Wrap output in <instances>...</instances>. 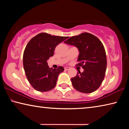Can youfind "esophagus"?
Returning a JSON list of instances; mask_svg holds the SVG:
<instances>
[{
	"label": "esophagus",
	"instance_id": "34e87169",
	"mask_svg": "<svg viewBox=\"0 0 129 129\" xmlns=\"http://www.w3.org/2000/svg\"><path fill=\"white\" fill-rule=\"evenodd\" d=\"M70 69V68L68 67H66L64 68V69L65 70V71H68V70Z\"/></svg>",
	"mask_w": 129,
	"mask_h": 129
}]
</instances>
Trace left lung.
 Wrapping results in <instances>:
<instances>
[{
    "mask_svg": "<svg viewBox=\"0 0 129 129\" xmlns=\"http://www.w3.org/2000/svg\"><path fill=\"white\" fill-rule=\"evenodd\" d=\"M64 42L78 49L79 63L77 65L84 69L82 73L78 71L77 75L71 78L74 88L84 93L95 91L103 81L107 66L106 52L102 42L87 32L71 37Z\"/></svg>",
    "mask_w": 129,
    "mask_h": 129,
    "instance_id": "1",
    "label": "left lung"
}]
</instances>
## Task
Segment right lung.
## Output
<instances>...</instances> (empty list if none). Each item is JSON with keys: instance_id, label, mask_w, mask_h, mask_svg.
<instances>
[{"instance_id": "1", "label": "right lung", "mask_w": 129, "mask_h": 129, "mask_svg": "<svg viewBox=\"0 0 129 129\" xmlns=\"http://www.w3.org/2000/svg\"><path fill=\"white\" fill-rule=\"evenodd\" d=\"M68 38L40 33L27 44L23 54V67L28 81L35 90L44 92L55 87L58 76L64 71V67L50 68L47 60L53 56L57 45Z\"/></svg>"}]
</instances>
